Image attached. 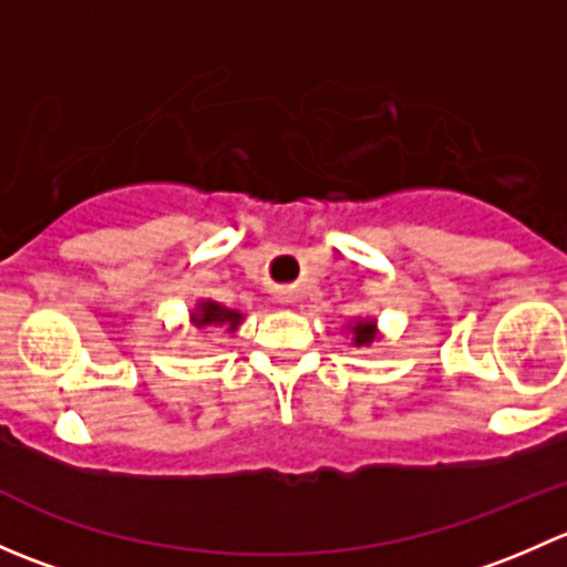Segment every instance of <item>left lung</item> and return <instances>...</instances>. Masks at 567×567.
<instances>
[{"mask_svg": "<svg viewBox=\"0 0 567 567\" xmlns=\"http://www.w3.org/2000/svg\"><path fill=\"white\" fill-rule=\"evenodd\" d=\"M373 337H375L373 320H359V323L353 326V340H357V346H364V342H370Z\"/></svg>", "mask_w": 567, "mask_h": 567, "instance_id": "left-lung-1", "label": "left lung"}]
</instances>
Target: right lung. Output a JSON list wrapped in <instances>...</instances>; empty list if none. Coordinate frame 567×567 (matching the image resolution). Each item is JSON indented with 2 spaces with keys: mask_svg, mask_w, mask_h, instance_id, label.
<instances>
[{
  "mask_svg": "<svg viewBox=\"0 0 567 567\" xmlns=\"http://www.w3.org/2000/svg\"><path fill=\"white\" fill-rule=\"evenodd\" d=\"M197 316H194L192 320L197 326H227V331L236 329L238 323H241V312L236 310H227V307L216 305V301H203V305L197 307Z\"/></svg>",
  "mask_w": 567,
  "mask_h": 567,
  "instance_id": "add662e5",
  "label": "right lung"
}]
</instances>
